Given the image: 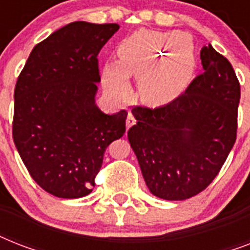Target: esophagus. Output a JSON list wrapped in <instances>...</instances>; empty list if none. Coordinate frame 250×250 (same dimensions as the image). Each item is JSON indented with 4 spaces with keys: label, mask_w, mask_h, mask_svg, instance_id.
I'll list each match as a JSON object with an SVG mask.
<instances>
[{
    "label": "esophagus",
    "mask_w": 250,
    "mask_h": 250,
    "mask_svg": "<svg viewBox=\"0 0 250 250\" xmlns=\"http://www.w3.org/2000/svg\"><path fill=\"white\" fill-rule=\"evenodd\" d=\"M135 123H136V121H135L132 113H128V115H127V121H125V128L129 129Z\"/></svg>",
    "instance_id": "esophagus-1"
}]
</instances>
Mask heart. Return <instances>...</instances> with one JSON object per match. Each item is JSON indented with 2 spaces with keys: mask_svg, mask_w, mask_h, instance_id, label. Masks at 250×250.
Returning a JSON list of instances; mask_svg holds the SVG:
<instances>
[{
  "mask_svg": "<svg viewBox=\"0 0 250 250\" xmlns=\"http://www.w3.org/2000/svg\"><path fill=\"white\" fill-rule=\"evenodd\" d=\"M117 54L121 72H106V84L125 97L129 93L125 76H133L139 79L141 98L150 105L178 97L196 70L193 46L175 31H139L122 41Z\"/></svg>",
  "mask_w": 250,
  "mask_h": 250,
  "instance_id": "heart-1",
  "label": "heart"
}]
</instances>
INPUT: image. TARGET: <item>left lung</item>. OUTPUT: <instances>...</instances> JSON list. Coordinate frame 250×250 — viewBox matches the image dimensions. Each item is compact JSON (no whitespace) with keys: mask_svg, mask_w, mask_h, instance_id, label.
<instances>
[{"mask_svg":"<svg viewBox=\"0 0 250 250\" xmlns=\"http://www.w3.org/2000/svg\"><path fill=\"white\" fill-rule=\"evenodd\" d=\"M200 58L204 72L174 101L156 109H132L136 125L128 129L131 148L149 190L168 201L205 189L236 141V74L210 44Z\"/></svg>","mask_w":250,"mask_h":250,"instance_id":"1","label":"left lung"}]
</instances>
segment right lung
Wrapping results in <instances>:
<instances>
[{"label": "right lung", "mask_w": 250, "mask_h": 250, "mask_svg": "<svg viewBox=\"0 0 250 250\" xmlns=\"http://www.w3.org/2000/svg\"><path fill=\"white\" fill-rule=\"evenodd\" d=\"M118 29L64 25L32 49L18 78L14 144L33 180L56 197L89 194L106 148L125 132L127 111L102 113L94 100L97 56Z\"/></svg>", "instance_id": "1"}]
</instances>
